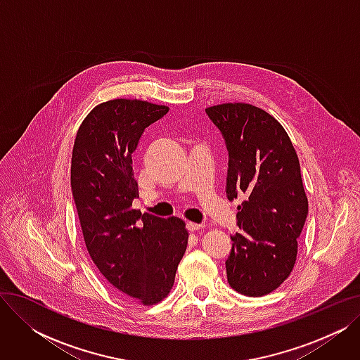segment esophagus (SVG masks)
Listing matches in <instances>:
<instances>
[{
  "label": "esophagus",
  "mask_w": 360,
  "mask_h": 360,
  "mask_svg": "<svg viewBox=\"0 0 360 360\" xmlns=\"http://www.w3.org/2000/svg\"><path fill=\"white\" fill-rule=\"evenodd\" d=\"M204 228H205L204 224H198V223H194V221H188L186 223V229L190 231V232H197V231L204 229Z\"/></svg>",
  "instance_id": "esophagus-1"
}]
</instances>
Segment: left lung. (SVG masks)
Listing matches in <instances>:
<instances>
[{"mask_svg":"<svg viewBox=\"0 0 360 360\" xmlns=\"http://www.w3.org/2000/svg\"><path fill=\"white\" fill-rule=\"evenodd\" d=\"M221 131L229 155L226 194L238 205L239 232L226 259L229 285L245 296H264L285 281L296 262L308 197L296 150L269 112L228 102L205 109Z\"/></svg>","mask_w":360,"mask_h":360,"instance_id":"obj_1","label":"left lung"}]
</instances>
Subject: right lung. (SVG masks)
I'll list each match as a JSON object with an SVG mask.
<instances>
[{
    "mask_svg": "<svg viewBox=\"0 0 360 360\" xmlns=\"http://www.w3.org/2000/svg\"><path fill=\"white\" fill-rule=\"evenodd\" d=\"M167 110L139 99L99 103L83 120L71 156V190L89 255L113 288L146 307L174 288L188 245L182 219L132 209L139 184L131 155Z\"/></svg>",
    "mask_w": 360,
    "mask_h": 360,
    "instance_id": "obj_1",
    "label": "right lung"
}]
</instances>
